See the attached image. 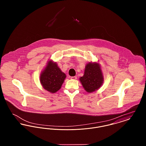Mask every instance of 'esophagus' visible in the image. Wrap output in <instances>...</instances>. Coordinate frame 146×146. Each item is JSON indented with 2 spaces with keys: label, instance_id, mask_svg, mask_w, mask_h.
Here are the masks:
<instances>
[{
  "label": "esophagus",
  "instance_id": "34e87169",
  "mask_svg": "<svg viewBox=\"0 0 146 146\" xmlns=\"http://www.w3.org/2000/svg\"><path fill=\"white\" fill-rule=\"evenodd\" d=\"M70 79H73V80H76V79H77V77L76 76H71Z\"/></svg>",
  "mask_w": 146,
  "mask_h": 146
}]
</instances>
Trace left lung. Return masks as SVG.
<instances>
[{
    "label": "left lung",
    "instance_id": "8db88e82",
    "mask_svg": "<svg viewBox=\"0 0 146 146\" xmlns=\"http://www.w3.org/2000/svg\"><path fill=\"white\" fill-rule=\"evenodd\" d=\"M80 81L84 89L88 92L98 90L104 82V77L99 64L97 63H89L86 64L84 74Z\"/></svg>",
    "mask_w": 146,
    "mask_h": 146
}]
</instances>
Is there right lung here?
I'll return each instance as SVG.
<instances>
[{
	"label": "right lung",
	"mask_w": 146,
	"mask_h": 146,
	"mask_svg": "<svg viewBox=\"0 0 146 146\" xmlns=\"http://www.w3.org/2000/svg\"><path fill=\"white\" fill-rule=\"evenodd\" d=\"M66 77L56 63L50 61L40 75V80L44 89L55 93L60 89Z\"/></svg>",
	"instance_id": "right-lung-1"
}]
</instances>
